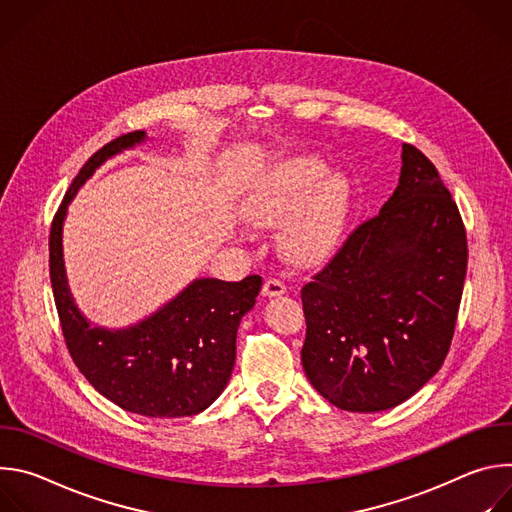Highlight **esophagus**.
I'll use <instances>...</instances> for the list:
<instances>
[{"label": "esophagus", "instance_id": "obj_1", "mask_svg": "<svg viewBox=\"0 0 512 512\" xmlns=\"http://www.w3.org/2000/svg\"><path fill=\"white\" fill-rule=\"evenodd\" d=\"M281 294H285V283L281 279H277V277L265 279V283H263V296L275 298V296H281Z\"/></svg>", "mask_w": 512, "mask_h": 512}]
</instances>
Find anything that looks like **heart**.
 Masks as SVG:
<instances>
[{
  "mask_svg": "<svg viewBox=\"0 0 512 512\" xmlns=\"http://www.w3.org/2000/svg\"><path fill=\"white\" fill-rule=\"evenodd\" d=\"M326 174L322 160L294 156L277 164L251 192L247 214L255 225H279L285 251L304 263L322 261L338 247L350 204L348 182Z\"/></svg>",
  "mask_w": 512,
  "mask_h": 512,
  "instance_id": "1",
  "label": "heart"
}]
</instances>
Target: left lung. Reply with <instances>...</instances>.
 I'll return each instance as SVG.
<instances>
[{
    "mask_svg": "<svg viewBox=\"0 0 512 512\" xmlns=\"http://www.w3.org/2000/svg\"><path fill=\"white\" fill-rule=\"evenodd\" d=\"M393 196L302 287V364L344 411L415 395L446 360L468 265L466 229L435 166L403 143Z\"/></svg>",
    "mask_w": 512,
    "mask_h": 512,
    "instance_id": "left-lung-1",
    "label": "left lung"
}]
</instances>
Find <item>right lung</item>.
Here are the masks:
<instances>
[{"label":"right lung","instance_id":"add662e5","mask_svg":"<svg viewBox=\"0 0 512 512\" xmlns=\"http://www.w3.org/2000/svg\"><path fill=\"white\" fill-rule=\"evenodd\" d=\"M143 139L145 131H133L109 141L72 180L50 229V281L66 348L103 397L143 417H190L225 391L241 318L255 306L263 279H194L150 318L107 330L91 326L79 312L64 271L62 223L70 200L103 162Z\"/></svg>","mask_w":512,"mask_h":512}]
</instances>
